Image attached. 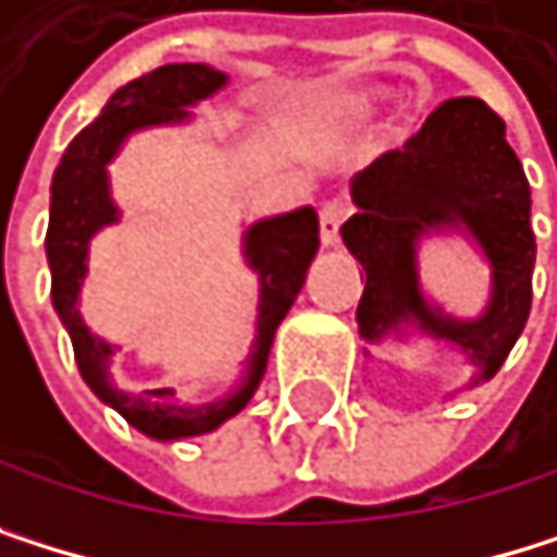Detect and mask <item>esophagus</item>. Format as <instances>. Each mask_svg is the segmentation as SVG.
Segmentation results:
<instances>
[{
    "instance_id": "1",
    "label": "esophagus",
    "mask_w": 557,
    "mask_h": 557,
    "mask_svg": "<svg viewBox=\"0 0 557 557\" xmlns=\"http://www.w3.org/2000/svg\"><path fill=\"white\" fill-rule=\"evenodd\" d=\"M342 222H345V206L342 202H325L322 212H319V238H322L325 248L338 242Z\"/></svg>"
}]
</instances>
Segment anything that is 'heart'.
Segmentation results:
<instances>
[{
  "instance_id": "obj_1",
  "label": "heart",
  "mask_w": 557,
  "mask_h": 557,
  "mask_svg": "<svg viewBox=\"0 0 557 557\" xmlns=\"http://www.w3.org/2000/svg\"><path fill=\"white\" fill-rule=\"evenodd\" d=\"M385 99V86L379 82H358V86H335L329 89L319 106H315V115L332 125V128H342V132H351V128H361L366 125L379 106ZM405 138V122L401 119H388L382 125V146H398Z\"/></svg>"
}]
</instances>
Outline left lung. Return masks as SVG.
<instances>
[{"instance_id":"1","label":"left lung","mask_w":557,"mask_h":557,"mask_svg":"<svg viewBox=\"0 0 557 557\" xmlns=\"http://www.w3.org/2000/svg\"><path fill=\"white\" fill-rule=\"evenodd\" d=\"M351 202L342 238L366 269L358 335L366 345L425 338L468 361L465 388L488 382L532 312L535 272L532 188L505 122L482 99H448L419 135L351 178ZM448 231L490 262V301L475 320L448 317L421 285V242Z\"/></svg>"}]
</instances>
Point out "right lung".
<instances>
[{"mask_svg": "<svg viewBox=\"0 0 557 557\" xmlns=\"http://www.w3.org/2000/svg\"><path fill=\"white\" fill-rule=\"evenodd\" d=\"M225 82L228 75L206 62L162 65L143 78L125 82L122 89L112 92L102 115L72 138L52 175L46 232L52 309L72 338L82 382L92 388L99 401L115 408L132 429L156 442L209 435L252 401L269 366L275 329L288 315L319 252V215L312 206L252 222L242 232V259L259 275L256 338L238 382L212 401H185L175 395V388H132L119 382L115 355L122 351V345L96 335L82 319L78 295L89 275V245L106 225H115L122 219L109 185L112 159L135 132L188 122V109L222 92Z\"/></svg>", "mask_w": 557, "mask_h": 557, "instance_id": "obj_1", "label": "right lung"}]
</instances>
